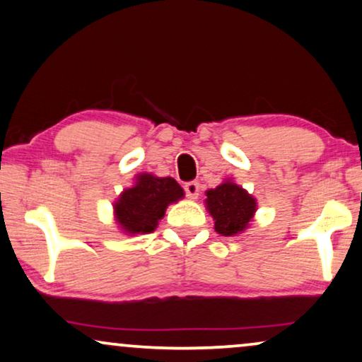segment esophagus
<instances>
[{
	"label": "esophagus",
	"mask_w": 362,
	"mask_h": 362,
	"mask_svg": "<svg viewBox=\"0 0 362 362\" xmlns=\"http://www.w3.org/2000/svg\"><path fill=\"white\" fill-rule=\"evenodd\" d=\"M184 190H185V195L189 197V199H199L200 184H199V182H195V180L187 182V184L184 185Z\"/></svg>",
	"instance_id": "obj_1"
}]
</instances>
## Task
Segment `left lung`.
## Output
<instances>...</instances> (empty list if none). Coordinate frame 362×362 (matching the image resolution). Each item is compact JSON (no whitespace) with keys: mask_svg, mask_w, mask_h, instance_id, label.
I'll use <instances>...</instances> for the list:
<instances>
[{"mask_svg":"<svg viewBox=\"0 0 362 362\" xmlns=\"http://www.w3.org/2000/svg\"><path fill=\"white\" fill-rule=\"evenodd\" d=\"M205 204L215 220V230L225 237L237 235L247 228L257 210L253 197L233 182H225L206 192Z\"/></svg>","mask_w":362,"mask_h":362,"instance_id":"1","label":"left lung"}]
</instances>
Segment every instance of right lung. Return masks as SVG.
<instances>
[{"label":"right lung","mask_w":362,"mask_h":362,"mask_svg":"<svg viewBox=\"0 0 362 362\" xmlns=\"http://www.w3.org/2000/svg\"><path fill=\"white\" fill-rule=\"evenodd\" d=\"M182 197L184 190L172 177L142 173L115 202V216L127 233H152L167 206Z\"/></svg>","instance_id":"obj_1"}]
</instances>
